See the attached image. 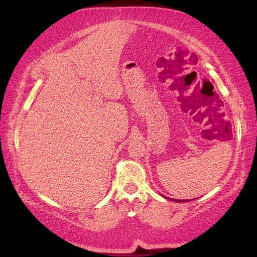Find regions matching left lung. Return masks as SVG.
I'll use <instances>...</instances> for the list:
<instances>
[{
  "label": "left lung",
  "mask_w": 257,
  "mask_h": 257,
  "mask_svg": "<svg viewBox=\"0 0 257 257\" xmlns=\"http://www.w3.org/2000/svg\"><path fill=\"white\" fill-rule=\"evenodd\" d=\"M165 198H166V197H165ZM166 199H167V198H166ZM171 200H172V199H171ZM173 201H175V202H184V201H182V200H174V199H173ZM186 201H188V200H186Z\"/></svg>",
  "instance_id": "8db88e82"
}]
</instances>
